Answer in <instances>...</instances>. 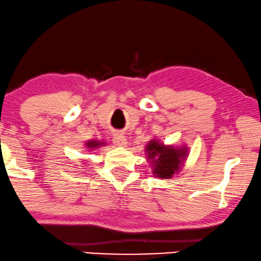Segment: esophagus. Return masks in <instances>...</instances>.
<instances>
[{
  "label": "esophagus",
  "instance_id": "1",
  "mask_svg": "<svg viewBox=\"0 0 261 261\" xmlns=\"http://www.w3.org/2000/svg\"><path fill=\"white\" fill-rule=\"evenodd\" d=\"M113 142L118 147H126V138L123 135H115L113 137Z\"/></svg>",
  "mask_w": 261,
  "mask_h": 261
}]
</instances>
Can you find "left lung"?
<instances>
[{
  "instance_id": "obj_1",
  "label": "left lung",
  "mask_w": 261,
  "mask_h": 261,
  "mask_svg": "<svg viewBox=\"0 0 261 261\" xmlns=\"http://www.w3.org/2000/svg\"><path fill=\"white\" fill-rule=\"evenodd\" d=\"M148 160H150L153 173L161 179H170L178 171L188 155V148L165 146L159 141L151 140L146 147Z\"/></svg>"
}]
</instances>
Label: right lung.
Instances as JSON below:
<instances>
[{
    "label": "right lung",
    "mask_w": 261,
    "mask_h": 261,
    "mask_svg": "<svg viewBox=\"0 0 261 261\" xmlns=\"http://www.w3.org/2000/svg\"><path fill=\"white\" fill-rule=\"evenodd\" d=\"M103 142H100V141H89V142H87V144H85V146H87V148L88 149H95V148H98L100 146H103Z\"/></svg>",
    "instance_id": "1"
}]
</instances>
